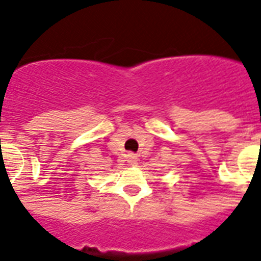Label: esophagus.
<instances>
[{
    "mask_svg": "<svg viewBox=\"0 0 261 261\" xmlns=\"http://www.w3.org/2000/svg\"><path fill=\"white\" fill-rule=\"evenodd\" d=\"M128 163H130V165H136V163H137V155H135V153H129V155H128Z\"/></svg>",
    "mask_w": 261,
    "mask_h": 261,
    "instance_id": "esophagus-1",
    "label": "esophagus"
}]
</instances>
